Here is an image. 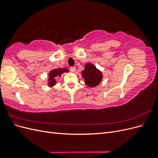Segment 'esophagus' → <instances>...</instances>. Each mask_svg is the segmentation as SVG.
Returning <instances> with one entry per match:
<instances>
[{
  "instance_id": "34e87169",
  "label": "esophagus",
  "mask_w": 158,
  "mask_h": 158,
  "mask_svg": "<svg viewBox=\"0 0 158 158\" xmlns=\"http://www.w3.org/2000/svg\"><path fill=\"white\" fill-rule=\"evenodd\" d=\"M70 70L72 72H74L76 70V67L75 66H71V67H70Z\"/></svg>"
}]
</instances>
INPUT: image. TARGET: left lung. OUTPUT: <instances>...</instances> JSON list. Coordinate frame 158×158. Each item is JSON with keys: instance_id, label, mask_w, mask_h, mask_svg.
Wrapping results in <instances>:
<instances>
[{"instance_id": "1", "label": "left lung", "mask_w": 158, "mask_h": 158, "mask_svg": "<svg viewBox=\"0 0 158 158\" xmlns=\"http://www.w3.org/2000/svg\"><path fill=\"white\" fill-rule=\"evenodd\" d=\"M82 74L85 84L91 88L98 85L103 78L101 71L92 63H87L85 65V69L82 71Z\"/></svg>"}]
</instances>
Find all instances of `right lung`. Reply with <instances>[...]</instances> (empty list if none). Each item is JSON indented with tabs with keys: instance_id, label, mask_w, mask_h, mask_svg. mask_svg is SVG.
I'll return each mask as SVG.
<instances>
[{
	"instance_id": "add662e5",
	"label": "right lung",
	"mask_w": 158,
	"mask_h": 158,
	"mask_svg": "<svg viewBox=\"0 0 158 158\" xmlns=\"http://www.w3.org/2000/svg\"><path fill=\"white\" fill-rule=\"evenodd\" d=\"M68 73L69 70L65 68L64 69H54L52 70L49 74V78H48V85L50 87H52L56 84V79L59 78L64 73Z\"/></svg>"
}]
</instances>
